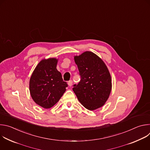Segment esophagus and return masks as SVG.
Wrapping results in <instances>:
<instances>
[{"mask_svg": "<svg viewBox=\"0 0 150 150\" xmlns=\"http://www.w3.org/2000/svg\"><path fill=\"white\" fill-rule=\"evenodd\" d=\"M72 83H73V81H72V80H70V81H68V85H69V87H71L72 85Z\"/></svg>", "mask_w": 150, "mask_h": 150, "instance_id": "esophagus-1", "label": "esophagus"}]
</instances>
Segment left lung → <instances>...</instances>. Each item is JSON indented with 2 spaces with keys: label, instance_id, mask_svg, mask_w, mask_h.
Instances as JSON below:
<instances>
[{
  "label": "left lung",
  "instance_id": "left-lung-1",
  "mask_svg": "<svg viewBox=\"0 0 150 150\" xmlns=\"http://www.w3.org/2000/svg\"><path fill=\"white\" fill-rule=\"evenodd\" d=\"M74 60L81 80L72 88L79 101L85 108L94 110L108 100L112 89L109 71L104 62L96 54L85 52Z\"/></svg>",
  "mask_w": 150,
  "mask_h": 150
}]
</instances>
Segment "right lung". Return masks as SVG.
Listing matches in <instances>:
<instances>
[{"mask_svg": "<svg viewBox=\"0 0 150 150\" xmlns=\"http://www.w3.org/2000/svg\"><path fill=\"white\" fill-rule=\"evenodd\" d=\"M55 58L42 60L35 68L30 80L32 98L45 109L53 107L61 98L68 87L62 74L56 69Z\"/></svg>", "mask_w": 150, "mask_h": 150, "instance_id": "add662e5", "label": "right lung"}]
</instances>
